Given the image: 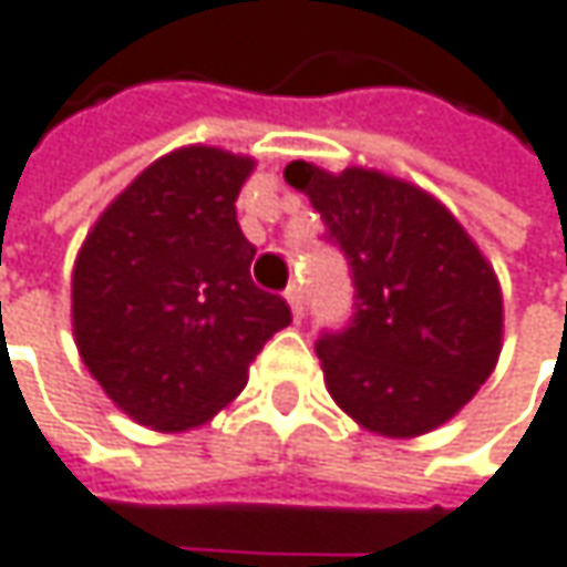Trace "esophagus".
Segmentation results:
<instances>
[{
	"mask_svg": "<svg viewBox=\"0 0 567 567\" xmlns=\"http://www.w3.org/2000/svg\"><path fill=\"white\" fill-rule=\"evenodd\" d=\"M285 298H288V305H291V315H295V320L305 315V291H301V285H288L285 288Z\"/></svg>",
	"mask_w": 567,
	"mask_h": 567,
	"instance_id": "1",
	"label": "esophagus"
}]
</instances>
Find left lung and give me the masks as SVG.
I'll return each instance as SVG.
<instances>
[{"instance_id": "8db88e82", "label": "left lung", "mask_w": 567, "mask_h": 567, "mask_svg": "<svg viewBox=\"0 0 567 567\" xmlns=\"http://www.w3.org/2000/svg\"><path fill=\"white\" fill-rule=\"evenodd\" d=\"M285 183L311 198L355 288L350 323L317 340L330 398L379 436L443 426L501 355L504 301L491 262L446 205L411 183L305 159L285 166Z\"/></svg>"}]
</instances>
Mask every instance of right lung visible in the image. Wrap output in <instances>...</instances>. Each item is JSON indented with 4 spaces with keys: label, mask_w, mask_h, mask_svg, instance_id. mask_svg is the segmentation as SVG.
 I'll return each mask as SVG.
<instances>
[{
    "label": "right lung",
    "mask_w": 567,
    "mask_h": 567,
    "mask_svg": "<svg viewBox=\"0 0 567 567\" xmlns=\"http://www.w3.org/2000/svg\"><path fill=\"white\" fill-rule=\"evenodd\" d=\"M250 156H159L89 230L73 269V333L92 379L137 423L176 433L230 404L250 362L291 323L256 288L237 224Z\"/></svg>",
    "instance_id": "1"
}]
</instances>
